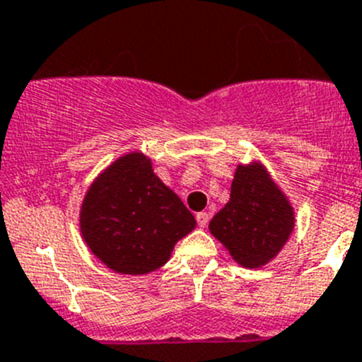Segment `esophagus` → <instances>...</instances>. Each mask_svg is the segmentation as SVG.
Here are the masks:
<instances>
[{"mask_svg": "<svg viewBox=\"0 0 362 362\" xmlns=\"http://www.w3.org/2000/svg\"><path fill=\"white\" fill-rule=\"evenodd\" d=\"M197 221H198V227H202L204 229L207 223H209V214L207 213H198L197 214Z\"/></svg>", "mask_w": 362, "mask_h": 362, "instance_id": "obj_1", "label": "esophagus"}]
</instances>
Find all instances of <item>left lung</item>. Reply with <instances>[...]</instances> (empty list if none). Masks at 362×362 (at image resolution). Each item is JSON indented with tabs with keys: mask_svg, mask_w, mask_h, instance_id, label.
<instances>
[{
	"mask_svg": "<svg viewBox=\"0 0 362 362\" xmlns=\"http://www.w3.org/2000/svg\"><path fill=\"white\" fill-rule=\"evenodd\" d=\"M296 211L262 160L238 164L230 197L209 230L230 258L245 269L269 265L291 240Z\"/></svg>",
	"mask_w": 362,
	"mask_h": 362,
	"instance_id": "1",
	"label": "left lung"
}]
</instances>
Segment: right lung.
Segmentation results:
<instances>
[{"mask_svg":"<svg viewBox=\"0 0 362 362\" xmlns=\"http://www.w3.org/2000/svg\"><path fill=\"white\" fill-rule=\"evenodd\" d=\"M194 227L191 211L139 149L120 155L93 178L79 211L84 243L117 274L155 272Z\"/></svg>","mask_w":362,"mask_h":362,"instance_id":"1","label":"right lung"}]
</instances>
